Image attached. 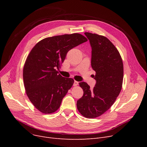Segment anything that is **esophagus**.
I'll return each instance as SVG.
<instances>
[{
    "label": "esophagus",
    "instance_id": "1",
    "mask_svg": "<svg viewBox=\"0 0 147 147\" xmlns=\"http://www.w3.org/2000/svg\"><path fill=\"white\" fill-rule=\"evenodd\" d=\"M78 84H79V82H77V81H76V80L74 82V84H73V86H78Z\"/></svg>",
    "mask_w": 147,
    "mask_h": 147
}]
</instances>
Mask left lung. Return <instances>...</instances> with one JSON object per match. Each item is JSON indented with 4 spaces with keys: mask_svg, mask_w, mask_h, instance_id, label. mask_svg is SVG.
Here are the masks:
<instances>
[{
    "mask_svg": "<svg viewBox=\"0 0 147 147\" xmlns=\"http://www.w3.org/2000/svg\"><path fill=\"white\" fill-rule=\"evenodd\" d=\"M84 34L92 48L91 66L96 72V84L90 89L86 82L79 83L83 95L77 101V107L84 117L95 118L109 110L119 96L123 64L118 50L107 37L88 32Z\"/></svg>",
    "mask_w": 147,
    "mask_h": 147,
    "instance_id": "8db88e82",
    "label": "left lung"
}]
</instances>
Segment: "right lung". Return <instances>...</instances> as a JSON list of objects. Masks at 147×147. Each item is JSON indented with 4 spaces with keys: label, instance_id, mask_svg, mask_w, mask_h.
Wrapping results in <instances>:
<instances>
[{
    "label": "right lung",
    "instance_id": "right-lung-1",
    "mask_svg": "<svg viewBox=\"0 0 147 147\" xmlns=\"http://www.w3.org/2000/svg\"><path fill=\"white\" fill-rule=\"evenodd\" d=\"M88 41L78 33L45 38L38 42L30 52L23 68V80L26 94L33 105L40 112L56 111L74 80L58 74L67 52Z\"/></svg>",
    "mask_w": 147,
    "mask_h": 147
}]
</instances>
